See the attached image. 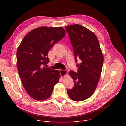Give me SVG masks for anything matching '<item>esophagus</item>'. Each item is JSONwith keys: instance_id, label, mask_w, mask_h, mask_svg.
Instances as JSON below:
<instances>
[{"instance_id": "obj_1", "label": "esophagus", "mask_w": 126, "mask_h": 126, "mask_svg": "<svg viewBox=\"0 0 126 126\" xmlns=\"http://www.w3.org/2000/svg\"><path fill=\"white\" fill-rule=\"evenodd\" d=\"M60 74L61 75V76L62 77H65L66 75L67 74V71L64 70H62V69H60L59 70Z\"/></svg>"}]
</instances>
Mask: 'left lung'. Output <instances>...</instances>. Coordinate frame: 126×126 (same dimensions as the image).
Instances as JSON below:
<instances>
[{"label": "left lung", "instance_id": "left-lung-1", "mask_svg": "<svg viewBox=\"0 0 126 126\" xmlns=\"http://www.w3.org/2000/svg\"><path fill=\"white\" fill-rule=\"evenodd\" d=\"M77 58L82 62L77 64V72L70 70L69 75L74 82L72 89L67 93L75 101H82L95 91L101 75L104 57L97 37L94 33L79 24L65 26Z\"/></svg>", "mask_w": 126, "mask_h": 126}]
</instances>
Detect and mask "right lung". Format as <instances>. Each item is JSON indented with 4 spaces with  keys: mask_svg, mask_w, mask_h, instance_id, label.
Instances as JSON below:
<instances>
[{
    "mask_svg": "<svg viewBox=\"0 0 126 126\" xmlns=\"http://www.w3.org/2000/svg\"><path fill=\"white\" fill-rule=\"evenodd\" d=\"M65 34L62 27L41 26L26 34L17 49L19 75L26 92L35 100L48 98L59 82V71L44 65L49 62V50Z\"/></svg>",
    "mask_w": 126,
    "mask_h": 126,
    "instance_id": "right-lung-1",
    "label": "right lung"
}]
</instances>
